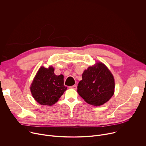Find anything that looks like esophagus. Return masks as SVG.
Instances as JSON below:
<instances>
[{"instance_id": "1", "label": "esophagus", "mask_w": 146, "mask_h": 146, "mask_svg": "<svg viewBox=\"0 0 146 146\" xmlns=\"http://www.w3.org/2000/svg\"><path fill=\"white\" fill-rule=\"evenodd\" d=\"M70 88L76 90V89H77V86H76V85H73V86H70Z\"/></svg>"}]
</instances>
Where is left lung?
Wrapping results in <instances>:
<instances>
[{"mask_svg":"<svg viewBox=\"0 0 146 146\" xmlns=\"http://www.w3.org/2000/svg\"><path fill=\"white\" fill-rule=\"evenodd\" d=\"M114 89V76L106 65L100 61L84 70L77 92L88 104L100 106L111 98Z\"/></svg>","mask_w":146,"mask_h":146,"instance_id":"left-lung-1","label":"left lung"}]
</instances>
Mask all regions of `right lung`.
Returning <instances> with one entry per match:
<instances>
[{
	"label": "right lung",
	"instance_id": "add662e5",
	"mask_svg": "<svg viewBox=\"0 0 146 146\" xmlns=\"http://www.w3.org/2000/svg\"><path fill=\"white\" fill-rule=\"evenodd\" d=\"M54 68L50 66L40 67L34 77L30 90L34 99L43 106H52L58 102L67 89L64 85V76L56 75Z\"/></svg>",
	"mask_w": 146,
	"mask_h": 146
}]
</instances>
